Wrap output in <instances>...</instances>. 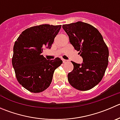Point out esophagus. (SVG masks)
<instances>
[{"label": "esophagus", "instance_id": "esophagus-1", "mask_svg": "<svg viewBox=\"0 0 120 120\" xmlns=\"http://www.w3.org/2000/svg\"><path fill=\"white\" fill-rule=\"evenodd\" d=\"M62 62H63L64 64H65L67 63L68 62V60H65V59H62Z\"/></svg>", "mask_w": 120, "mask_h": 120}]
</instances>
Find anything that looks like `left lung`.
<instances>
[{
	"label": "left lung",
	"instance_id": "1",
	"mask_svg": "<svg viewBox=\"0 0 120 120\" xmlns=\"http://www.w3.org/2000/svg\"><path fill=\"white\" fill-rule=\"evenodd\" d=\"M69 42L83 59L81 65L71 61L72 71L68 80L74 88L87 91L102 80L108 64L109 51L100 32L86 23L77 22L62 25Z\"/></svg>",
	"mask_w": 120,
	"mask_h": 120
}]
</instances>
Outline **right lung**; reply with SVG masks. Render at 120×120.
<instances>
[{
    "label": "right lung",
    "mask_w": 120,
    "mask_h": 120,
    "mask_svg": "<svg viewBox=\"0 0 120 120\" xmlns=\"http://www.w3.org/2000/svg\"><path fill=\"white\" fill-rule=\"evenodd\" d=\"M61 25L45 24L23 31L13 46L12 65L19 84L29 91L39 93L49 86L55 70L62 64L60 58L47 60L43 50L50 49Z\"/></svg>",
    "instance_id": "add662e5"
}]
</instances>
